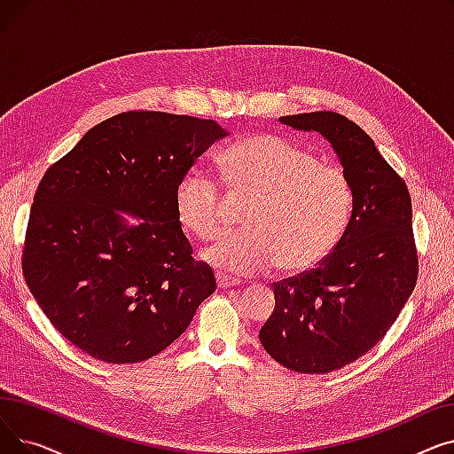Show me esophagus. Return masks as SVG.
Here are the masks:
<instances>
[{
	"label": "esophagus",
	"mask_w": 454,
	"mask_h": 454,
	"mask_svg": "<svg viewBox=\"0 0 454 454\" xmlns=\"http://www.w3.org/2000/svg\"><path fill=\"white\" fill-rule=\"evenodd\" d=\"M217 283H219V287H223V289H230V287H233V285H239L241 283V279L239 278H233V276H228V274H217Z\"/></svg>",
	"instance_id": "obj_1"
}]
</instances>
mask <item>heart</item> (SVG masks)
<instances>
[{"label":"heart","instance_id":"b5f03b06","mask_svg":"<svg viewBox=\"0 0 454 454\" xmlns=\"http://www.w3.org/2000/svg\"><path fill=\"white\" fill-rule=\"evenodd\" d=\"M224 182L254 193L245 228L219 233L202 252L206 263L231 274H263L283 263L300 272L335 248L353 204L342 167L320 161L305 145L276 134H255L231 145L221 158ZM221 182L199 167L176 184L175 206L182 224L197 239L217 233L223 221Z\"/></svg>","mask_w":454,"mask_h":454}]
</instances>
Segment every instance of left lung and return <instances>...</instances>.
Listing matches in <instances>:
<instances>
[{"mask_svg": "<svg viewBox=\"0 0 454 454\" xmlns=\"http://www.w3.org/2000/svg\"><path fill=\"white\" fill-rule=\"evenodd\" d=\"M320 132L340 158L353 189L349 223L320 263L276 281V309L259 340L276 363L298 373H329L361 359L387 335L418 281L412 200L373 139L337 112L279 117Z\"/></svg>", "mask_w": 454, "mask_h": 454, "instance_id": "obj_1", "label": "left lung"}]
</instances>
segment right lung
<instances>
[{
	"mask_svg": "<svg viewBox=\"0 0 454 454\" xmlns=\"http://www.w3.org/2000/svg\"><path fill=\"white\" fill-rule=\"evenodd\" d=\"M223 136L213 119L123 112L90 129L40 180L23 276L53 327L93 359H151L217 289L182 231L175 189ZM117 210L144 221L127 227Z\"/></svg>",
	"mask_w": 454,
	"mask_h": 454,
	"instance_id": "obj_1",
	"label": "right lung"
}]
</instances>
